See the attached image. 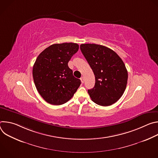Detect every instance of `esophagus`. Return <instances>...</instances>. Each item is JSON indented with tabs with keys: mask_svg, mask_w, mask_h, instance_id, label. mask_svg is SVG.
<instances>
[{
	"mask_svg": "<svg viewBox=\"0 0 158 158\" xmlns=\"http://www.w3.org/2000/svg\"><path fill=\"white\" fill-rule=\"evenodd\" d=\"M81 82L83 84L84 82V77H81Z\"/></svg>",
	"mask_w": 158,
	"mask_h": 158,
	"instance_id": "34e87169",
	"label": "esophagus"
}]
</instances>
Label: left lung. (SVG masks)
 I'll return each instance as SVG.
<instances>
[{
  "mask_svg": "<svg viewBox=\"0 0 158 158\" xmlns=\"http://www.w3.org/2000/svg\"><path fill=\"white\" fill-rule=\"evenodd\" d=\"M81 51L94 74V87L88 90L92 101L102 106L117 102L123 96L127 82V71L121 57L101 45L83 44Z\"/></svg>",
  "mask_w": 158,
  "mask_h": 158,
  "instance_id": "1",
  "label": "left lung"
}]
</instances>
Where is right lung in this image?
<instances>
[{"mask_svg":"<svg viewBox=\"0 0 158 158\" xmlns=\"http://www.w3.org/2000/svg\"><path fill=\"white\" fill-rule=\"evenodd\" d=\"M79 50L76 43L52 44L44 49L34 64L32 76L37 91L47 102L61 105L69 101L81 84L68 62Z\"/></svg>","mask_w":158,"mask_h":158,"instance_id":"1","label":"right lung"}]
</instances>
